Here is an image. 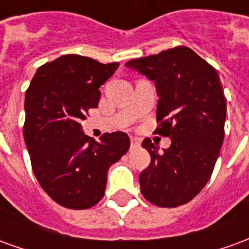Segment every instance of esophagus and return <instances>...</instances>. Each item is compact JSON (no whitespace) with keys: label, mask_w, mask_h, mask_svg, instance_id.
<instances>
[{"label":"esophagus","mask_w":249,"mask_h":249,"mask_svg":"<svg viewBox=\"0 0 249 249\" xmlns=\"http://www.w3.org/2000/svg\"><path fill=\"white\" fill-rule=\"evenodd\" d=\"M131 142V149H135V147H139L141 146V141L138 138H131L130 139Z\"/></svg>","instance_id":"34e87169"}]
</instances>
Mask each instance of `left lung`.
Instances as JSON below:
<instances>
[{
    "mask_svg": "<svg viewBox=\"0 0 249 249\" xmlns=\"http://www.w3.org/2000/svg\"><path fill=\"white\" fill-rule=\"evenodd\" d=\"M126 67L156 83V133L172 141L163 151L149 138L142 142L151 162L139 174L141 192L161 208L184 205L209 181L223 144L227 99L220 76L188 47L130 60Z\"/></svg>",
    "mask_w": 249,
    "mask_h": 249,
    "instance_id": "8db88e82",
    "label": "left lung"
}]
</instances>
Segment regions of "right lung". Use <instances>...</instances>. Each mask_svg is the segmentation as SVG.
Instances as JSON below:
<instances>
[{
    "mask_svg": "<svg viewBox=\"0 0 249 249\" xmlns=\"http://www.w3.org/2000/svg\"><path fill=\"white\" fill-rule=\"evenodd\" d=\"M119 63L102 64L64 54L41 65L25 92L24 139L44 192L68 209H88L105 196L107 172L127 153L126 133H106L100 142L80 122L96 108L103 86Z\"/></svg>",
    "mask_w": 249,
    "mask_h": 249,
    "instance_id": "obj_1",
    "label": "right lung"
}]
</instances>
